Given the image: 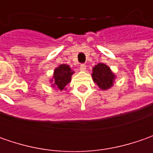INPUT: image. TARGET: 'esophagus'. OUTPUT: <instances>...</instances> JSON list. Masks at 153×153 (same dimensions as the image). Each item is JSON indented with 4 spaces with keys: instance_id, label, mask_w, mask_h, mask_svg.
Listing matches in <instances>:
<instances>
[{
    "instance_id": "1",
    "label": "esophagus",
    "mask_w": 153,
    "mask_h": 153,
    "mask_svg": "<svg viewBox=\"0 0 153 153\" xmlns=\"http://www.w3.org/2000/svg\"><path fill=\"white\" fill-rule=\"evenodd\" d=\"M80 70H81V71H86V65H84V64H82V65H80Z\"/></svg>"
}]
</instances>
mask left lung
Segmentation results:
<instances>
[{"instance_id": "8db88e82", "label": "left lung", "mask_w": 153, "mask_h": 153, "mask_svg": "<svg viewBox=\"0 0 153 153\" xmlns=\"http://www.w3.org/2000/svg\"><path fill=\"white\" fill-rule=\"evenodd\" d=\"M92 77L94 82L102 90H106L113 85L115 75L106 65L100 63L93 68Z\"/></svg>"}]
</instances>
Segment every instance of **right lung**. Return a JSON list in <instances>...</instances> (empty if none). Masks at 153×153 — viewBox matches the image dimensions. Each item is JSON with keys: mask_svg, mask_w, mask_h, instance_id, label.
<instances>
[{"mask_svg": "<svg viewBox=\"0 0 153 153\" xmlns=\"http://www.w3.org/2000/svg\"><path fill=\"white\" fill-rule=\"evenodd\" d=\"M73 73L69 65H60L54 70L53 80H52L53 82V85H54L53 87H57L59 90H63L65 87L71 82V75Z\"/></svg>", "mask_w": 153, "mask_h": 153, "instance_id": "add662e5", "label": "right lung"}]
</instances>
